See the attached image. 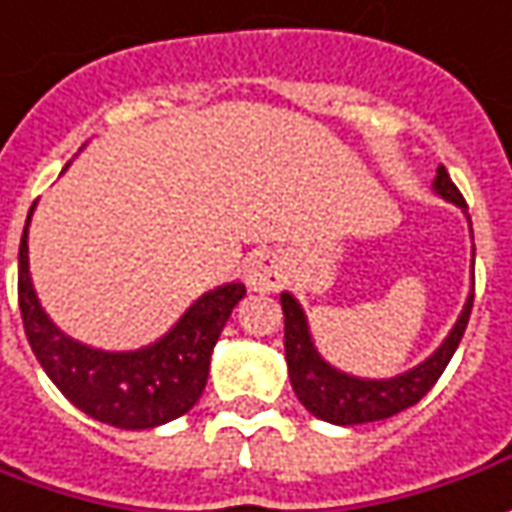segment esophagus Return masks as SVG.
I'll list each match as a JSON object with an SVG mask.
<instances>
[{
    "mask_svg": "<svg viewBox=\"0 0 512 512\" xmlns=\"http://www.w3.org/2000/svg\"><path fill=\"white\" fill-rule=\"evenodd\" d=\"M243 277H246V285L252 291H277L288 280L283 257L277 252H255V255L246 257Z\"/></svg>",
    "mask_w": 512,
    "mask_h": 512,
    "instance_id": "34e87169",
    "label": "esophagus"
}]
</instances>
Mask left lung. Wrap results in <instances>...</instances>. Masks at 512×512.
Wrapping results in <instances>:
<instances>
[{
    "mask_svg": "<svg viewBox=\"0 0 512 512\" xmlns=\"http://www.w3.org/2000/svg\"><path fill=\"white\" fill-rule=\"evenodd\" d=\"M431 190L451 204H457L471 227V215L462 193L454 187L448 170L440 165L437 176L431 182ZM474 232V229H471ZM285 316V361H288V378L297 392L300 403L319 420L333 423V426H358V423H373V420H387L398 415L403 409L415 406L426 392H429L437 378L443 375L454 350L460 347V339L468 328V316L474 308V288L468 300L462 305L460 316L440 347L431 353L426 361L392 378H358V375L336 370L330 361L322 358L316 350L314 336L308 328V316L302 311L300 300L294 294L283 291L280 294Z\"/></svg>",
    "mask_w": 512,
    "mask_h": 512,
    "instance_id": "8db88e82",
    "label": "left lung"
}]
</instances>
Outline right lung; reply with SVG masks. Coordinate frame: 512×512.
Returning <instances> with one entry per match:
<instances>
[{
	"label": "right lung",
	"instance_id": "obj_1",
	"mask_svg": "<svg viewBox=\"0 0 512 512\" xmlns=\"http://www.w3.org/2000/svg\"><path fill=\"white\" fill-rule=\"evenodd\" d=\"M27 212L19 243V308L27 342L50 381L81 412L117 429H154L190 412L207 387L212 347L243 300L246 285L201 294L173 328L139 350H100L66 336L41 308L27 257Z\"/></svg>",
	"mask_w": 512,
	"mask_h": 512
}]
</instances>
